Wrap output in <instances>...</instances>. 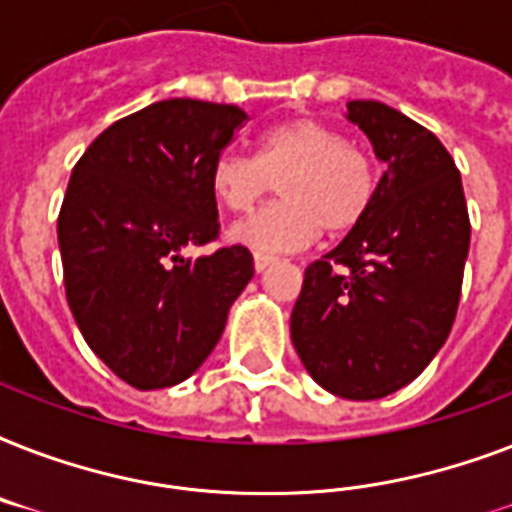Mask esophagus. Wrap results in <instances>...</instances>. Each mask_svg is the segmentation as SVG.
<instances>
[{"instance_id": "1", "label": "esophagus", "mask_w": 512, "mask_h": 512, "mask_svg": "<svg viewBox=\"0 0 512 512\" xmlns=\"http://www.w3.org/2000/svg\"><path fill=\"white\" fill-rule=\"evenodd\" d=\"M252 260H255V271H265L268 265L276 263V257L265 255V252H255V255H252Z\"/></svg>"}]
</instances>
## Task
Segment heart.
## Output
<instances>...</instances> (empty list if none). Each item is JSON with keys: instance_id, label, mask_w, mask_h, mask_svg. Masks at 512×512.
Segmentation results:
<instances>
[{"instance_id": "obj_1", "label": "heart", "mask_w": 512, "mask_h": 512, "mask_svg": "<svg viewBox=\"0 0 512 512\" xmlns=\"http://www.w3.org/2000/svg\"><path fill=\"white\" fill-rule=\"evenodd\" d=\"M279 180L276 204L231 228L257 252H289L364 223L377 196V172L361 148L319 119H289L260 138L255 156L225 151L212 162L209 188L228 212H247Z\"/></svg>"}]
</instances>
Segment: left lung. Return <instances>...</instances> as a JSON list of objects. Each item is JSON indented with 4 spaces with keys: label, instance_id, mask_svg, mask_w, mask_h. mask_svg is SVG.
<instances>
[{
    "label": "left lung",
    "instance_id": "8db88e82",
    "mask_svg": "<svg viewBox=\"0 0 512 512\" xmlns=\"http://www.w3.org/2000/svg\"><path fill=\"white\" fill-rule=\"evenodd\" d=\"M348 119L388 170L364 223L305 268L289 329L321 388L372 401L409 385L452 332L470 217L433 132L377 100H350Z\"/></svg>",
    "mask_w": 512,
    "mask_h": 512
}]
</instances>
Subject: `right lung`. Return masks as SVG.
I'll return each mask as SVG.
<instances>
[{"label": "right lung", "mask_w": 512, "mask_h": 512, "mask_svg": "<svg viewBox=\"0 0 512 512\" xmlns=\"http://www.w3.org/2000/svg\"><path fill=\"white\" fill-rule=\"evenodd\" d=\"M247 122L239 106L170 98L92 140L58 215L68 308L103 364L138 390L191 377L255 265L220 236L209 170Z\"/></svg>", "instance_id": "add662e5"}]
</instances>
